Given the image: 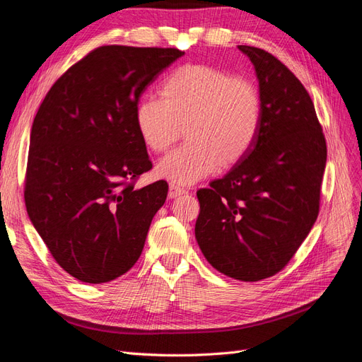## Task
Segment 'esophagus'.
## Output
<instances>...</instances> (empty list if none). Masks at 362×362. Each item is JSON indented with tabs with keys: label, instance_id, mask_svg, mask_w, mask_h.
<instances>
[{
	"label": "esophagus",
	"instance_id": "obj_1",
	"mask_svg": "<svg viewBox=\"0 0 362 362\" xmlns=\"http://www.w3.org/2000/svg\"><path fill=\"white\" fill-rule=\"evenodd\" d=\"M187 192H189L187 189L180 187V185H177V184H170L169 185V198H178V196L185 194Z\"/></svg>",
	"mask_w": 362,
	"mask_h": 362
}]
</instances>
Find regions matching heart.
Here are the masks:
<instances>
[{
    "instance_id": "b5f03b06",
    "label": "heart",
    "mask_w": 362,
    "mask_h": 362,
    "mask_svg": "<svg viewBox=\"0 0 362 362\" xmlns=\"http://www.w3.org/2000/svg\"><path fill=\"white\" fill-rule=\"evenodd\" d=\"M161 98H144L136 127L144 144L168 151L185 128L184 145L163 157L157 173L177 184H193L222 164L242 160L258 137L262 104L257 86L205 64H189L161 84Z\"/></svg>"
}]
</instances>
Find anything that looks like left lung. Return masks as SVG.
<instances>
[{"label":"left lung","instance_id":"obj_1","mask_svg":"<svg viewBox=\"0 0 362 362\" xmlns=\"http://www.w3.org/2000/svg\"><path fill=\"white\" fill-rule=\"evenodd\" d=\"M238 49L255 68L261 128L247 154L196 193L194 235L216 270L255 282L286 267L310 234L327 152L310 93L296 75L264 49Z\"/></svg>","mask_w":362,"mask_h":362}]
</instances>
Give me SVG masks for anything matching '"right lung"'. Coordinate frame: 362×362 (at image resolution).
Instances as JSON below:
<instances>
[{"instance_id": "right-lung-1", "label": "right lung", "mask_w": 362, "mask_h": 362, "mask_svg": "<svg viewBox=\"0 0 362 362\" xmlns=\"http://www.w3.org/2000/svg\"><path fill=\"white\" fill-rule=\"evenodd\" d=\"M177 48L105 45L52 84L30 134L24 198L31 223L71 276L103 284L136 264L166 181L134 187L152 169L136 127L141 93Z\"/></svg>"}]
</instances>
